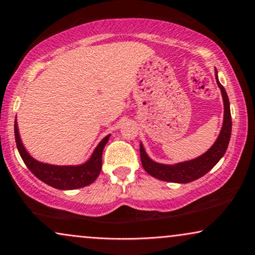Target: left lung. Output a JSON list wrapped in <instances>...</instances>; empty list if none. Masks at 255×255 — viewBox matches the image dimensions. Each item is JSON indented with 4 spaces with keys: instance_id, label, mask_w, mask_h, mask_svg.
I'll return each instance as SVG.
<instances>
[{
    "instance_id": "8db88e82",
    "label": "left lung",
    "mask_w": 255,
    "mask_h": 255,
    "mask_svg": "<svg viewBox=\"0 0 255 255\" xmlns=\"http://www.w3.org/2000/svg\"><path fill=\"white\" fill-rule=\"evenodd\" d=\"M215 76L217 85H219L221 93H222L223 106H225V119H223L222 128H221L220 135L215 141V143L201 157L189 161L179 162V164L176 165H164L153 161L147 155L142 143H140L141 164H142V167L145 168L146 172L151 174L152 177L170 183H190L209 172L211 168L220 161V159L225 155L229 140H231L232 115L231 108H229L228 96H227L226 89L219 82L217 71H215Z\"/></svg>"
}]
</instances>
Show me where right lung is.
Segmentation results:
<instances>
[{
    "mask_svg": "<svg viewBox=\"0 0 255 255\" xmlns=\"http://www.w3.org/2000/svg\"><path fill=\"white\" fill-rule=\"evenodd\" d=\"M15 141H16L17 151L26 166L36 178L47 185L59 190H73L87 186L96 180L102 168V152L106 143L108 142L109 136L107 135L98 143L90 159L83 165L77 166H57V165H48L35 160L28 154L22 142H21L17 124L14 125Z\"/></svg>",
    "mask_w": 255,
    "mask_h": 255,
    "instance_id": "1",
    "label": "right lung"
}]
</instances>
